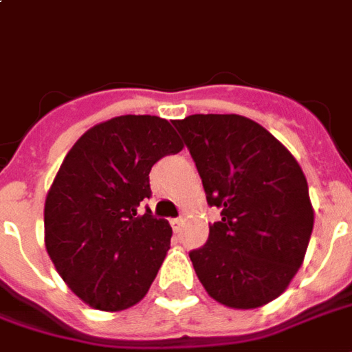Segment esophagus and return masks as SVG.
I'll use <instances>...</instances> for the list:
<instances>
[{
  "instance_id": "1",
  "label": "esophagus",
  "mask_w": 352,
  "mask_h": 352,
  "mask_svg": "<svg viewBox=\"0 0 352 352\" xmlns=\"http://www.w3.org/2000/svg\"><path fill=\"white\" fill-rule=\"evenodd\" d=\"M169 223H171V228H173V231H175V233H179V231L183 229V218H171V220H169Z\"/></svg>"
}]
</instances>
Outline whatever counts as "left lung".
I'll list each match as a JSON object with an SVG mask.
<instances>
[{
    "mask_svg": "<svg viewBox=\"0 0 352 352\" xmlns=\"http://www.w3.org/2000/svg\"><path fill=\"white\" fill-rule=\"evenodd\" d=\"M196 162L210 207L209 241L190 252L210 298L254 309L282 295L300 269L314 229L308 181L269 130L236 113L173 121Z\"/></svg>",
    "mask_w": 352,
    "mask_h": 352,
    "instance_id": "left-lung-1",
    "label": "left lung"
}]
</instances>
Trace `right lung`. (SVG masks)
<instances>
[{"label": "right lung", "instance_id": "1", "mask_svg": "<svg viewBox=\"0 0 352 352\" xmlns=\"http://www.w3.org/2000/svg\"><path fill=\"white\" fill-rule=\"evenodd\" d=\"M183 147L162 117L119 116L91 126L65 156L46 194L44 244L89 308L121 311L147 295L171 226L138 207L151 196V168Z\"/></svg>", "mask_w": 352, "mask_h": 352}]
</instances>
